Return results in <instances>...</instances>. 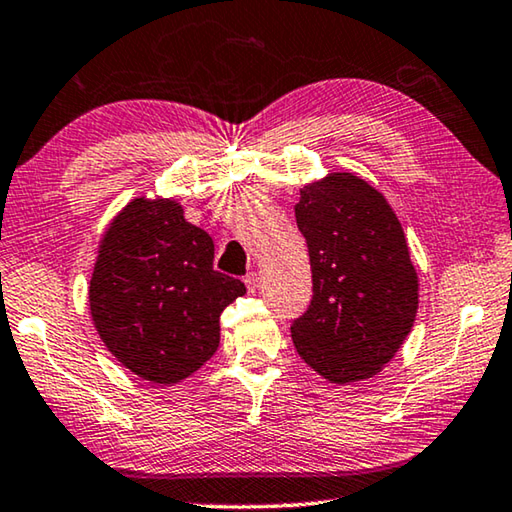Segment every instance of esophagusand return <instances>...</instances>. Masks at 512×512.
Returning <instances> with one entry per match:
<instances>
[{"label": "esophagus", "instance_id": "34e87169", "mask_svg": "<svg viewBox=\"0 0 512 512\" xmlns=\"http://www.w3.org/2000/svg\"><path fill=\"white\" fill-rule=\"evenodd\" d=\"M243 282H246L248 294H255V289H257V273H248L246 278H243Z\"/></svg>", "mask_w": 512, "mask_h": 512}]
</instances>
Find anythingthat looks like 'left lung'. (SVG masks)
Returning a JSON list of instances; mask_svg holds the SVG:
<instances>
[{"instance_id":"left-lung-1","label":"left lung","mask_w":512,"mask_h":512,"mask_svg":"<svg viewBox=\"0 0 512 512\" xmlns=\"http://www.w3.org/2000/svg\"><path fill=\"white\" fill-rule=\"evenodd\" d=\"M296 223L312 266V300L291 321L298 355L337 385L376 376L419 305L399 218L360 177L330 173L300 189Z\"/></svg>"}]
</instances>
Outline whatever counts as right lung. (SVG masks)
<instances>
[{"label":"right lung","mask_w":512,"mask_h":512,"mask_svg":"<svg viewBox=\"0 0 512 512\" xmlns=\"http://www.w3.org/2000/svg\"><path fill=\"white\" fill-rule=\"evenodd\" d=\"M246 294L214 269V241L175 200L136 198L100 243L91 314L111 355L136 376L173 385L221 342V312Z\"/></svg>","instance_id":"obj_1"}]
</instances>
